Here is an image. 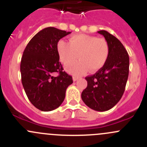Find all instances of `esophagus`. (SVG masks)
<instances>
[{"mask_svg": "<svg viewBox=\"0 0 147 147\" xmlns=\"http://www.w3.org/2000/svg\"><path fill=\"white\" fill-rule=\"evenodd\" d=\"M72 80H73V81L74 82H75V81H77L78 80V77H75V76H74L73 78H72Z\"/></svg>", "mask_w": 147, "mask_h": 147, "instance_id": "34e87169", "label": "esophagus"}]
</instances>
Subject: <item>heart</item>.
<instances>
[{
  "instance_id": "obj_1",
  "label": "heart",
  "mask_w": 147,
  "mask_h": 147,
  "mask_svg": "<svg viewBox=\"0 0 147 147\" xmlns=\"http://www.w3.org/2000/svg\"><path fill=\"white\" fill-rule=\"evenodd\" d=\"M57 52L62 63L67 65L68 72L80 75L87 72H96L106 64L109 55V45L105 38L94 35L78 34L69 38V42L60 40L57 43Z\"/></svg>"
}]
</instances>
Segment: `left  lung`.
Segmentation results:
<instances>
[{"mask_svg":"<svg viewBox=\"0 0 147 147\" xmlns=\"http://www.w3.org/2000/svg\"><path fill=\"white\" fill-rule=\"evenodd\" d=\"M98 33L109 45L106 64L94 75L85 78L87 87L82 91V100L87 107L98 112L112 109L124 94L129 75V57L119 40L106 30Z\"/></svg>","mask_w":147,"mask_h":147,"instance_id":"1","label":"left lung"}]
</instances>
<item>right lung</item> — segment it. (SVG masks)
<instances>
[{
	"instance_id": "right-lung-1",
	"label": "right lung",
	"mask_w": 147,
	"mask_h": 147,
	"mask_svg": "<svg viewBox=\"0 0 147 147\" xmlns=\"http://www.w3.org/2000/svg\"><path fill=\"white\" fill-rule=\"evenodd\" d=\"M66 32L53 27L38 32L26 46L20 62L23 88L28 100L43 112L57 109L64 101L66 90L73 81L59 62L57 43ZM57 72V77L53 74Z\"/></svg>"
}]
</instances>
